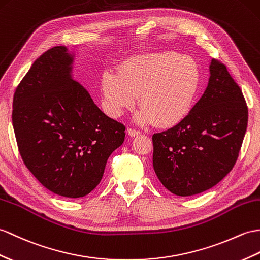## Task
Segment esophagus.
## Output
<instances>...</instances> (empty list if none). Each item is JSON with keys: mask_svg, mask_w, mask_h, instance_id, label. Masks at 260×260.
<instances>
[{"mask_svg": "<svg viewBox=\"0 0 260 260\" xmlns=\"http://www.w3.org/2000/svg\"><path fill=\"white\" fill-rule=\"evenodd\" d=\"M127 134L131 136V137H135V136H138L141 134V132H138L136 129H133V128H127Z\"/></svg>", "mask_w": 260, "mask_h": 260, "instance_id": "1", "label": "esophagus"}]
</instances>
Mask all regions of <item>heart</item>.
<instances>
[{
	"instance_id": "1",
	"label": "heart",
	"mask_w": 260,
	"mask_h": 260,
	"mask_svg": "<svg viewBox=\"0 0 260 260\" xmlns=\"http://www.w3.org/2000/svg\"><path fill=\"white\" fill-rule=\"evenodd\" d=\"M201 70L194 58L175 51L146 54L127 59L119 74L102 75V93L107 113L120 117L138 102L137 124L171 126L191 110L201 86Z\"/></svg>"
}]
</instances>
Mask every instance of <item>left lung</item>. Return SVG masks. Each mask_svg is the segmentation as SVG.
<instances>
[{"label":"left lung","instance_id":"8db88e82","mask_svg":"<svg viewBox=\"0 0 260 260\" xmlns=\"http://www.w3.org/2000/svg\"><path fill=\"white\" fill-rule=\"evenodd\" d=\"M208 85L188 115L153 135V166L160 183L177 196L218 184L237 160L248 123L243 92L226 66L212 59Z\"/></svg>","mask_w":260,"mask_h":260}]
</instances>
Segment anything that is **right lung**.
I'll return each instance as SVG.
<instances>
[{
	"instance_id": "add662e5",
	"label": "right lung",
	"mask_w": 260,
	"mask_h": 260,
	"mask_svg": "<svg viewBox=\"0 0 260 260\" xmlns=\"http://www.w3.org/2000/svg\"><path fill=\"white\" fill-rule=\"evenodd\" d=\"M75 54L55 46L17 86L12 122L21 157L54 194L80 198L101 182L125 126L106 116L72 75Z\"/></svg>"
}]
</instances>
